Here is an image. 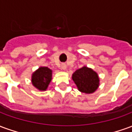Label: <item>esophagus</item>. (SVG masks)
<instances>
[{"label":"esophagus","instance_id":"1","mask_svg":"<svg viewBox=\"0 0 132 132\" xmlns=\"http://www.w3.org/2000/svg\"><path fill=\"white\" fill-rule=\"evenodd\" d=\"M61 69H63V70H66V65L65 64V63H62V64H61Z\"/></svg>","mask_w":132,"mask_h":132}]
</instances>
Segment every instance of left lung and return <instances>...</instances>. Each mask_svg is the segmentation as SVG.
Here are the masks:
<instances>
[{
    "label": "left lung",
    "instance_id": "1",
    "mask_svg": "<svg viewBox=\"0 0 132 132\" xmlns=\"http://www.w3.org/2000/svg\"><path fill=\"white\" fill-rule=\"evenodd\" d=\"M72 78L77 86L79 91L85 93H92L99 86V78L97 73L86 66L76 70Z\"/></svg>",
    "mask_w": 132,
    "mask_h": 132
}]
</instances>
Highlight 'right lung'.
Here are the masks:
<instances>
[{"label": "right lung", "instance_id": "add662e5", "mask_svg": "<svg viewBox=\"0 0 132 132\" xmlns=\"http://www.w3.org/2000/svg\"><path fill=\"white\" fill-rule=\"evenodd\" d=\"M52 71L47 67H40L32 74L33 86L39 90H45L52 80Z\"/></svg>", "mask_w": 132, "mask_h": 132}]
</instances>
